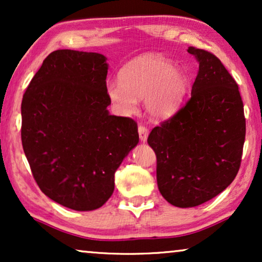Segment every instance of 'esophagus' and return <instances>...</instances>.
Instances as JSON below:
<instances>
[{
	"label": "esophagus",
	"instance_id": "1",
	"mask_svg": "<svg viewBox=\"0 0 262 262\" xmlns=\"http://www.w3.org/2000/svg\"><path fill=\"white\" fill-rule=\"evenodd\" d=\"M138 135H139V139H141L142 142H146V139H148V135H149V128L143 126V125H139Z\"/></svg>",
	"mask_w": 262,
	"mask_h": 262
}]
</instances>
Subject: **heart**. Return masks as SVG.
Segmentation results:
<instances>
[{"mask_svg": "<svg viewBox=\"0 0 262 262\" xmlns=\"http://www.w3.org/2000/svg\"><path fill=\"white\" fill-rule=\"evenodd\" d=\"M188 78L169 59L143 55L128 62L119 73V82L107 83V95L123 113H132L136 99H144L154 118H167L178 110L187 92Z\"/></svg>", "mask_w": 262, "mask_h": 262, "instance_id": "1", "label": "heart"}]
</instances>
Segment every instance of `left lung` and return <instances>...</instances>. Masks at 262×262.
Listing matches in <instances>:
<instances>
[{"label":"left lung","instance_id":"1","mask_svg":"<svg viewBox=\"0 0 262 262\" xmlns=\"http://www.w3.org/2000/svg\"><path fill=\"white\" fill-rule=\"evenodd\" d=\"M199 71L187 102L154 127L161 194L178 207H193L223 192L241 166L246 118L238 85L220 58L189 46Z\"/></svg>","mask_w":262,"mask_h":262}]
</instances>
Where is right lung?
Here are the masks:
<instances>
[{"instance_id":"add662e5","label":"right lung","mask_w":262,"mask_h":262,"mask_svg":"<svg viewBox=\"0 0 262 262\" xmlns=\"http://www.w3.org/2000/svg\"><path fill=\"white\" fill-rule=\"evenodd\" d=\"M106 57L57 50L32 78L21 103V142L45 195L76 211L101 207L114 173L139 141L137 123L111 116Z\"/></svg>"}]
</instances>
